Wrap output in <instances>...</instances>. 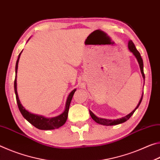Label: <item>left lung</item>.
I'll return each mask as SVG.
<instances>
[{
    "instance_id": "obj_1",
    "label": "left lung",
    "mask_w": 160,
    "mask_h": 160,
    "mask_svg": "<svg viewBox=\"0 0 160 160\" xmlns=\"http://www.w3.org/2000/svg\"><path fill=\"white\" fill-rule=\"evenodd\" d=\"M128 49L130 50V51L132 53V54H133V55L135 56V57L136 58L138 62L139 66H140V71H141V73H142V78L145 79V74H144V71H143V61H142V59L141 58V56H140V53H139V51L136 49V48H135V44H133V42H132L131 40H130V41L128 42ZM142 96H143V94H142V97H141V98H140V102L138 103V106L135 107V109L133 111H132L131 113H130L129 114H128L126 116H124V117L121 118L116 119V120H109V119L99 118V117H97V116L94 115L90 110V114L92 118L96 123H99V124H101V125H104V126L118 125V124H120V123H122L123 122H125V121H126L127 120H128V119L131 118V116L132 114H133L135 111L138 108L139 105L140 104V103H141L142 99Z\"/></svg>"
}]
</instances>
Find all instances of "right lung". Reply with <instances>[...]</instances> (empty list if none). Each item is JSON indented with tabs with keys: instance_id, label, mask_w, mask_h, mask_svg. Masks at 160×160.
I'll return each instance as SVG.
<instances>
[{
	"instance_id": "obj_1",
	"label": "right lung",
	"mask_w": 160,
	"mask_h": 160,
	"mask_svg": "<svg viewBox=\"0 0 160 160\" xmlns=\"http://www.w3.org/2000/svg\"><path fill=\"white\" fill-rule=\"evenodd\" d=\"M22 51L19 54L18 58L16 62V66H15V79L14 82V90L16 96V100H17L18 106L19 108V110L21 112L22 115L23 116V117L25 118L27 121H29L32 125H33L34 127H36L37 128L40 130H53L56 128H60L63 124L66 123V121L68 118V110L69 107L71 102V100L72 98V96L75 93V92L76 91V89L72 90L71 92L68 97L66 104V109H65L64 112L58 116L53 118H45L42 116L34 114L29 112L28 111H27L25 108L23 107L22 105L20 103V99H19L18 92H17V72H18V62L19 59H20V55H21Z\"/></svg>"
}]
</instances>
